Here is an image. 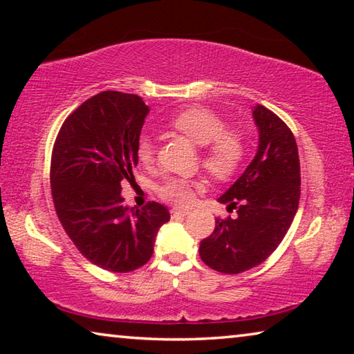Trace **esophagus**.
I'll return each instance as SVG.
<instances>
[{
    "instance_id": "esophagus-1",
    "label": "esophagus",
    "mask_w": 354,
    "mask_h": 354,
    "mask_svg": "<svg viewBox=\"0 0 354 354\" xmlns=\"http://www.w3.org/2000/svg\"><path fill=\"white\" fill-rule=\"evenodd\" d=\"M187 211H179V209H171V217L173 218H179V217H184V215H187Z\"/></svg>"
}]
</instances>
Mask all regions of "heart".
I'll list each match as a JSON object with an SVG mask.
<instances>
[{
	"instance_id": "obj_1",
	"label": "heart",
	"mask_w": 354,
	"mask_h": 354,
	"mask_svg": "<svg viewBox=\"0 0 354 354\" xmlns=\"http://www.w3.org/2000/svg\"><path fill=\"white\" fill-rule=\"evenodd\" d=\"M170 127L201 145V165L215 179H227L241 169L247 156V139L241 129L226 128V120L207 107H187L170 120ZM156 147L151 137L137 140V158L140 164L154 162ZM201 187L196 179L167 178L159 184L158 195L176 207H189L195 192Z\"/></svg>"
}]
</instances>
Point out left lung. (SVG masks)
I'll return each instance as SVG.
<instances>
[{
	"instance_id": "obj_1",
	"label": "left lung",
	"mask_w": 354,
	"mask_h": 354,
	"mask_svg": "<svg viewBox=\"0 0 354 354\" xmlns=\"http://www.w3.org/2000/svg\"><path fill=\"white\" fill-rule=\"evenodd\" d=\"M259 148L243 175L218 201L236 218H215V230L200 243V257L220 273L236 274L259 266L283 241L295 217L301 176L295 137L277 113L253 111Z\"/></svg>"
}]
</instances>
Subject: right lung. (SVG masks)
Returning a JSON list of instances; mask_svg holds the SVG:
<instances>
[{"instance_id":"obj_1","label":"right lung","mask_w":354,"mask_h":354,"mask_svg":"<svg viewBox=\"0 0 354 354\" xmlns=\"http://www.w3.org/2000/svg\"><path fill=\"white\" fill-rule=\"evenodd\" d=\"M149 112L139 95L104 91L65 118L51 154L56 214L80 253L104 270L127 273L153 254L164 205L127 207L122 185L133 183L137 140Z\"/></svg>"}]
</instances>
